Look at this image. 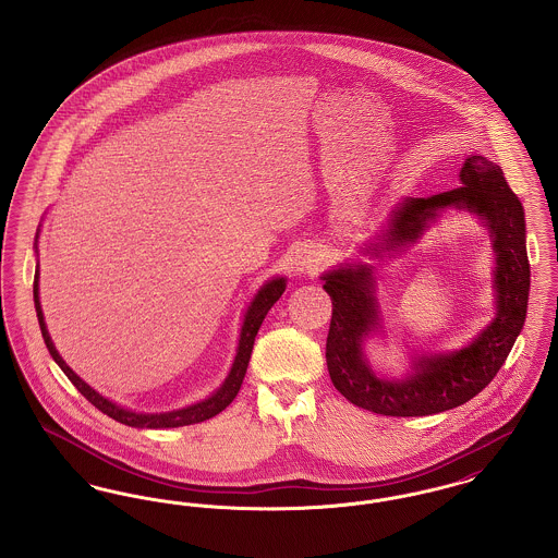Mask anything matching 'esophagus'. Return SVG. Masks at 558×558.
<instances>
[{
    "instance_id": "34e87169",
    "label": "esophagus",
    "mask_w": 558,
    "mask_h": 558,
    "mask_svg": "<svg viewBox=\"0 0 558 558\" xmlns=\"http://www.w3.org/2000/svg\"><path fill=\"white\" fill-rule=\"evenodd\" d=\"M322 255H319L318 251H314V248H303V251H299L296 255H294V271L296 274H316L319 267H322Z\"/></svg>"
}]
</instances>
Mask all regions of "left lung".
Segmentation results:
<instances>
[{"instance_id":"left-lung-1","label":"left lung","mask_w":558,"mask_h":558,"mask_svg":"<svg viewBox=\"0 0 558 558\" xmlns=\"http://www.w3.org/2000/svg\"><path fill=\"white\" fill-rule=\"evenodd\" d=\"M460 184L428 198L399 201L378 242H372L366 253L371 257L403 253L423 239L441 213H473L487 228L494 248L496 314L469 345L416 353L405 374L383 376L372 368L364 349L372 335L385 332L374 266L341 264L328 269L319 276L332 299L326 364L332 385L353 405L383 416H428L462 405L494 380L523 330L530 299L523 205L500 165L481 155L464 159Z\"/></svg>"}]
</instances>
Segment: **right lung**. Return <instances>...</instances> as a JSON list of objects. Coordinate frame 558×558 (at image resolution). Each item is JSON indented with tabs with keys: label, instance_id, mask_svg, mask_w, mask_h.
I'll return each instance as SVG.
<instances>
[{
	"label": "right lung",
	"instance_id": "obj_1",
	"mask_svg": "<svg viewBox=\"0 0 558 558\" xmlns=\"http://www.w3.org/2000/svg\"><path fill=\"white\" fill-rule=\"evenodd\" d=\"M37 240H39V228H37V234H35V253H37ZM284 289H287V278L276 276V278L267 280L266 284L253 296L251 305L246 307L242 326H240L239 349H236L234 364H232L226 380L221 383V387L215 393H211L207 399H203V401L186 405L182 410L157 412V414L133 412V410H128V408L110 401L105 396H100L96 389H92L83 378H80L75 372L66 366V362L62 360V355L53 347L52 337L48 332L44 312H41V303H39V264H37L35 280H33V301H35V312H37L44 341H46V347H48L53 362L60 366V371L69 376V380L77 387V391L83 398L92 401L100 412H105L107 416H110L117 423H121V425L135 426V428H175V426L196 425V423L209 421L213 416H217L221 410H226L239 396L240 385L244 380V374L248 368V360H251V353H253V345H255V337H257V332L264 324L267 312L282 296Z\"/></svg>",
	"mask_w": 558,
	"mask_h": 558
}]
</instances>
